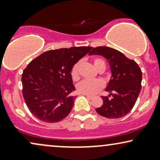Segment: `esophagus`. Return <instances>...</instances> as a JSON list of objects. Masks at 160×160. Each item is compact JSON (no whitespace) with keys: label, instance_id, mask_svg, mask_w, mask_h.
<instances>
[{"label":"esophagus","instance_id":"1","mask_svg":"<svg viewBox=\"0 0 160 160\" xmlns=\"http://www.w3.org/2000/svg\"><path fill=\"white\" fill-rule=\"evenodd\" d=\"M84 95L86 96L87 99H89V100H92V96H90V95Z\"/></svg>","mask_w":160,"mask_h":160}]
</instances>
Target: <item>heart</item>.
<instances>
[{"instance_id":"1","label":"heart","mask_w":160,"mask_h":160,"mask_svg":"<svg viewBox=\"0 0 160 160\" xmlns=\"http://www.w3.org/2000/svg\"><path fill=\"white\" fill-rule=\"evenodd\" d=\"M94 65L96 68L98 69L100 66L105 67V63L102 60L99 58H96L94 60ZM81 66V61H78L74 64L71 71V75L72 79L73 81H77L79 78V68ZM104 84L100 80H83L78 83L76 86L77 90L79 93L84 95H94L98 93Z\"/></svg>"}]
</instances>
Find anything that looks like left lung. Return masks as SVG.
<instances>
[{"mask_svg": "<svg viewBox=\"0 0 160 160\" xmlns=\"http://www.w3.org/2000/svg\"><path fill=\"white\" fill-rule=\"evenodd\" d=\"M89 54L104 57L111 71V79L106 88L110 95L102 96L103 104L96 108V111L108 119H118L128 114L141 89L142 72L138 65L122 52L108 47L93 48Z\"/></svg>", "mask_w": 160, "mask_h": 160, "instance_id": "1", "label": "left lung"}]
</instances>
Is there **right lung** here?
Returning a JSON list of instances; mask_svg holds the SVG:
<instances>
[{
    "label": "right lung",
    "mask_w": 160,
    "mask_h": 160,
    "mask_svg": "<svg viewBox=\"0 0 160 160\" xmlns=\"http://www.w3.org/2000/svg\"><path fill=\"white\" fill-rule=\"evenodd\" d=\"M90 47L49 50L32 60L22 76V95L34 117L47 123L65 119L73 106L71 71Z\"/></svg>",
    "instance_id": "obj_1"
}]
</instances>
